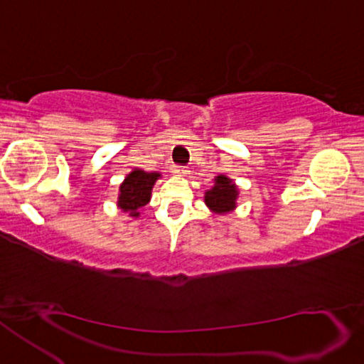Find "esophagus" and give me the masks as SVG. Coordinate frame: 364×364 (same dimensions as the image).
I'll return each mask as SVG.
<instances>
[{
  "instance_id": "34e87169",
  "label": "esophagus",
  "mask_w": 364,
  "mask_h": 364,
  "mask_svg": "<svg viewBox=\"0 0 364 364\" xmlns=\"http://www.w3.org/2000/svg\"><path fill=\"white\" fill-rule=\"evenodd\" d=\"M172 172H174V174H177V176H186L188 171L186 169V167H174V169H172Z\"/></svg>"
}]
</instances>
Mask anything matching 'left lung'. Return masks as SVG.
<instances>
[{
	"mask_svg": "<svg viewBox=\"0 0 364 364\" xmlns=\"http://www.w3.org/2000/svg\"><path fill=\"white\" fill-rule=\"evenodd\" d=\"M237 197L239 190L232 178L221 174L215 177L213 187L205 192V203L213 213L225 215L236 208Z\"/></svg>",
	"mask_w": 364,
	"mask_h": 364,
	"instance_id": "obj_1",
	"label": "left lung"
}]
</instances>
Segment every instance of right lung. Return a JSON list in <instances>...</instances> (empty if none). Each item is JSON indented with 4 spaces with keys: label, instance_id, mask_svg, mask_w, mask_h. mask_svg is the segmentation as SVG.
I'll return each instance as SVG.
<instances>
[{
    "label": "right lung",
    "instance_id": "right-lung-1",
    "mask_svg": "<svg viewBox=\"0 0 364 364\" xmlns=\"http://www.w3.org/2000/svg\"><path fill=\"white\" fill-rule=\"evenodd\" d=\"M159 177V172H144L141 169L132 171L125 177V181L120 183L117 206L128 213V216L138 218L139 210L149 203L153 186Z\"/></svg>",
    "mask_w": 364,
    "mask_h": 364
}]
</instances>
